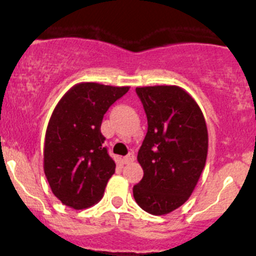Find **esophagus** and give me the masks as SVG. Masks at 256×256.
I'll use <instances>...</instances> for the list:
<instances>
[{
  "instance_id": "34e87169",
  "label": "esophagus",
  "mask_w": 256,
  "mask_h": 256,
  "mask_svg": "<svg viewBox=\"0 0 256 256\" xmlns=\"http://www.w3.org/2000/svg\"><path fill=\"white\" fill-rule=\"evenodd\" d=\"M134 161H135V154H128V156L124 157V162L125 164H132Z\"/></svg>"
}]
</instances>
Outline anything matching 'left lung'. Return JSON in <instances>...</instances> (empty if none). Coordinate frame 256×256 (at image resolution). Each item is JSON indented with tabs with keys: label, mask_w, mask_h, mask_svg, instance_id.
Wrapping results in <instances>:
<instances>
[{
	"label": "left lung",
	"mask_w": 256,
	"mask_h": 256,
	"mask_svg": "<svg viewBox=\"0 0 256 256\" xmlns=\"http://www.w3.org/2000/svg\"><path fill=\"white\" fill-rule=\"evenodd\" d=\"M147 116L138 154L144 177L134 198L144 212L164 216L184 204L194 190L208 154V130L200 105L177 85L136 88Z\"/></svg>",
	"instance_id": "1"
}]
</instances>
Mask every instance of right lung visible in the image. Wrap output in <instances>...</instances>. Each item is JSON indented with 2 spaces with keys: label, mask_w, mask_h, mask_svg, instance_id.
<instances>
[{
  "label": "right lung",
  "mask_w": 256,
  "mask_h": 256,
  "mask_svg": "<svg viewBox=\"0 0 256 256\" xmlns=\"http://www.w3.org/2000/svg\"><path fill=\"white\" fill-rule=\"evenodd\" d=\"M130 86L79 82L62 96L46 131L43 168L53 194L64 206L85 209L96 204L115 161L100 131L104 114Z\"/></svg>",
  "instance_id": "add662e5"
}]
</instances>
